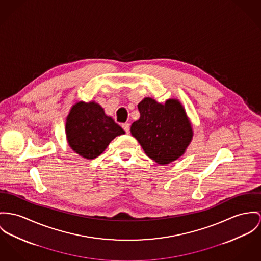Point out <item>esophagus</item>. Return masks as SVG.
Segmentation results:
<instances>
[{"instance_id":"34e87169","label":"esophagus","mask_w":261,"mask_h":261,"mask_svg":"<svg viewBox=\"0 0 261 261\" xmlns=\"http://www.w3.org/2000/svg\"><path fill=\"white\" fill-rule=\"evenodd\" d=\"M122 127H123V129L125 130L126 133H129V132H130V124H129V123H124V124L122 125Z\"/></svg>"}]
</instances>
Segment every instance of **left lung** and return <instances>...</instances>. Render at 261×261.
<instances>
[{"label":"left lung","mask_w":261,"mask_h":261,"mask_svg":"<svg viewBox=\"0 0 261 261\" xmlns=\"http://www.w3.org/2000/svg\"><path fill=\"white\" fill-rule=\"evenodd\" d=\"M140 118L131 125V134L146 155L160 165L177 160L193 138V128L178 99L165 104L146 97L138 104Z\"/></svg>","instance_id":"left-lung-1"}]
</instances>
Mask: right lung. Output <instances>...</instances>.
<instances>
[{
    "label": "right lung",
    "mask_w": 261,
    "mask_h": 261,
    "mask_svg": "<svg viewBox=\"0 0 261 261\" xmlns=\"http://www.w3.org/2000/svg\"><path fill=\"white\" fill-rule=\"evenodd\" d=\"M65 133L69 147L85 159L101 155L109 143L125 131L107 116L104 109L94 101L75 103L65 123Z\"/></svg>",
    "instance_id": "obj_1"
}]
</instances>
